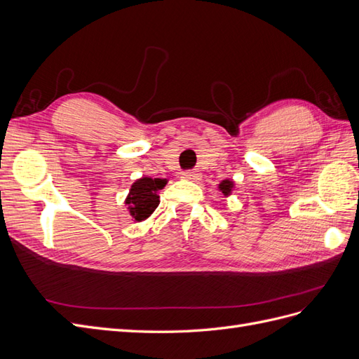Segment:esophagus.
I'll list each match as a JSON object with an SVG mask.
<instances>
[{"label":"esophagus","instance_id":"34e87169","mask_svg":"<svg viewBox=\"0 0 359 359\" xmlns=\"http://www.w3.org/2000/svg\"><path fill=\"white\" fill-rule=\"evenodd\" d=\"M181 178L194 181V180H199V173L194 170H184V172H181Z\"/></svg>","mask_w":359,"mask_h":359}]
</instances>
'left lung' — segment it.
Returning a JSON list of instances; mask_svg holds the SVG:
<instances>
[{
	"instance_id": "1",
	"label": "left lung",
	"mask_w": 359,
	"mask_h": 359,
	"mask_svg": "<svg viewBox=\"0 0 359 359\" xmlns=\"http://www.w3.org/2000/svg\"><path fill=\"white\" fill-rule=\"evenodd\" d=\"M220 190H222V193H224V194H229L231 190H232V182H231L229 180H224V181L220 184Z\"/></svg>"
}]
</instances>
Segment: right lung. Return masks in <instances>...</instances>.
<instances>
[{
	"label": "right lung",
	"instance_id": "right-lung-1",
	"mask_svg": "<svg viewBox=\"0 0 359 359\" xmlns=\"http://www.w3.org/2000/svg\"><path fill=\"white\" fill-rule=\"evenodd\" d=\"M165 184L166 181L160 178H140L133 184L126 203L136 222L145 220L157 208L160 202L157 191L165 187Z\"/></svg>",
	"mask_w": 359,
	"mask_h": 359
}]
</instances>
